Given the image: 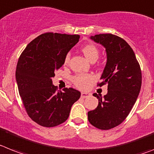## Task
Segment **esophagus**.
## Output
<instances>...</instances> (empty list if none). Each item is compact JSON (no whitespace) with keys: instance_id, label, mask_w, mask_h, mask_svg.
Listing matches in <instances>:
<instances>
[{"instance_id":"esophagus-1","label":"esophagus","mask_w":154,"mask_h":154,"mask_svg":"<svg viewBox=\"0 0 154 154\" xmlns=\"http://www.w3.org/2000/svg\"><path fill=\"white\" fill-rule=\"evenodd\" d=\"M89 96H90V93H85V92H82V93H81V97H82V98H86V97H88Z\"/></svg>"}]
</instances>
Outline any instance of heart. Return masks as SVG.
I'll return each instance as SVG.
<instances>
[{
	"label": "heart",
	"instance_id": "b5f03b06",
	"mask_svg": "<svg viewBox=\"0 0 154 154\" xmlns=\"http://www.w3.org/2000/svg\"><path fill=\"white\" fill-rule=\"evenodd\" d=\"M82 53L84 54L85 57L90 61H97L98 57H99V51L97 49V47L93 44H87L84 46L82 48ZM70 54H68L65 56L64 58V63L68 62L69 61ZM93 80V77L90 75H85V74H79L75 75L73 78V82L75 84L76 86H78L80 89H86L89 86L90 82Z\"/></svg>",
	"mask_w": 154,
	"mask_h": 154
}]
</instances>
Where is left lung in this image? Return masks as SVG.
Wrapping results in <instances>:
<instances>
[{
	"label": "left lung",
	"instance_id": "8db88e82",
	"mask_svg": "<svg viewBox=\"0 0 154 154\" xmlns=\"http://www.w3.org/2000/svg\"><path fill=\"white\" fill-rule=\"evenodd\" d=\"M90 39L105 48L107 62L101 75V86L107 84L103 97L94 93L98 106L88 112V120L94 127L111 129L120 125L136 103L142 85L140 66L128 43L113 34H99Z\"/></svg>",
	"mask_w": 154,
	"mask_h": 154
}]
</instances>
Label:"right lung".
Masks as SVG:
<instances>
[{"mask_svg": "<svg viewBox=\"0 0 154 154\" xmlns=\"http://www.w3.org/2000/svg\"><path fill=\"white\" fill-rule=\"evenodd\" d=\"M79 35L47 32L29 43L18 59L15 79L19 95L32 120L43 127H54L68 119L81 93L72 88L57 91L52 78L64 64L68 51Z\"/></svg>", "mask_w": 154, "mask_h": 154, "instance_id": "1", "label": "right lung"}]
</instances>
